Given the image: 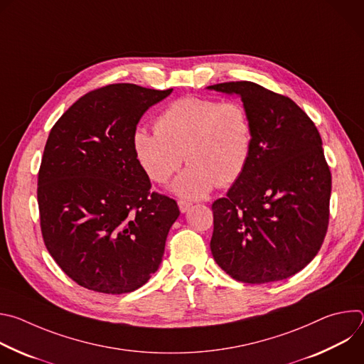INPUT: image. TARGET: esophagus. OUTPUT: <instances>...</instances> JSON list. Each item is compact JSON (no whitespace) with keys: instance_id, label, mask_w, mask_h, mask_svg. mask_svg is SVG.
Returning <instances> with one entry per match:
<instances>
[{"instance_id":"esophagus-1","label":"esophagus","mask_w":364,"mask_h":364,"mask_svg":"<svg viewBox=\"0 0 364 364\" xmlns=\"http://www.w3.org/2000/svg\"><path fill=\"white\" fill-rule=\"evenodd\" d=\"M191 205H193V204H191L190 201H187V200H178V207H180V212H181V213H186Z\"/></svg>"}]
</instances>
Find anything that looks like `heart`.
Listing matches in <instances>:
<instances>
[{"label":"heart","instance_id":"heart-1","mask_svg":"<svg viewBox=\"0 0 364 364\" xmlns=\"http://www.w3.org/2000/svg\"><path fill=\"white\" fill-rule=\"evenodd\" d=\"M155 127L135 131L136 159L152 181L163 184L186 157L190 164L173 183L178 196L198 198L215 186L228 187L250 160L253 125L239 100L183 96L160 114Z\"/></svg>","mask_w":364,"mask_h":364}]
</instances>
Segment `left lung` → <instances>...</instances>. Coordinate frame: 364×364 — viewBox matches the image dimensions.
Returning <instances> with one entry per match:
<instances>
[{"instance_id":"left-lung-1","label":"left lung","mask_w":364,"mask_h":364,"mask_svg":"<svg viewBox=\"0 0 364 364\" xmlns=\"http://www.w3.org/2000/svg\"><path fill=\"white\" fill-rule=\"evenodd\" d=\"M209 87L237 93L253 125L246 170L212 204L215 261L245 284L287 279L313 261L328 228L331 171L320 132L292 99L261 85Z\"/></svg>"}]
</instances>
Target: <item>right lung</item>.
<instances>
[{"label":"right lung","mask_w":364,"mask_h":364,"mask_svg":"<svg viewBox=\"0 0 364 364\" xmlns=\"http://www.w3.org/2000/svg\"><path fill=\"white\" fill-rule=\"evenodd\" d=\"M171 92L132 83L97 87L48 134L37 178L41 236L83 288L131 292L161 264L180 210L174 198L151 191L134 134L144 112Z\"/></svg>","instance_id":"add662e5"}]
</instances>
